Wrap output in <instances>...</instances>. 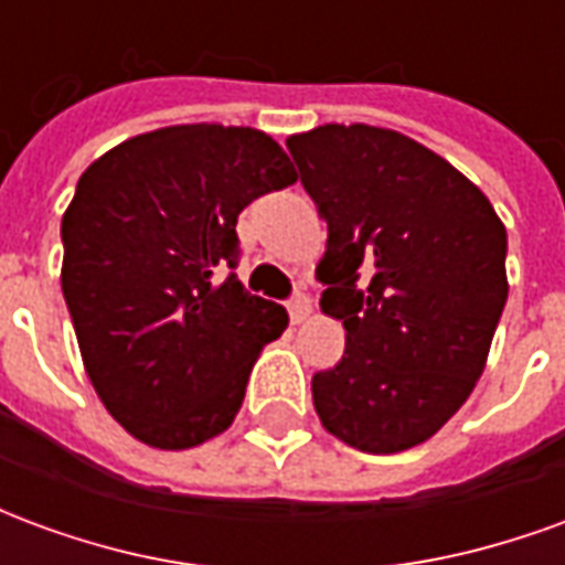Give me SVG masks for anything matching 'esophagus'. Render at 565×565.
<instances>
[{"label": "esophagus", "instance_id": "obj_1", "mask_svg": "<svg viewBox=\"0 0 565 565\" xmlns=\"http://www.w3.org/2000/svg\"><path fill=\"white\" fill-rule=\"evenodd\" d=\"M287 308H290V320H294V323H306V320L311 318V299H308L306 294H296Z\"/></svg>", "mask_w": 565, "mask_h": 565}]
</instances>
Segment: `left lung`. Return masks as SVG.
Listing matches in <instances>:
<instances>
[{
  "label": "left lung",
  "instance_id": "8db88e82",
  "mask_svg": "<svg viewBox=\"0 0 565 565\" xmlns=\"http://www.w3.org/2000/svg\"><path fill=\"white\" fill-rule=\"evenodd\" d=\"M327 221L320 311L344 354L311 379L327 433L366 454L436 436L481 379L509 299L505 226L478 186L396 129L323 124L287 139Z\"/></svg>",
  "mask_w": 565,
  "mask_h": 565
}]
</instances>
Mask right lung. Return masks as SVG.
Listing matches in <instances>:
<instances>
[{
  "label": "right lung",
  "instance_id": "right-lung-1",
  "mask_svg": "<svg viewBox=\"0 0 565 565\" xmlns=\"http://www.w3.org/2000/svg\"><path fill=\"white\" fill-rule=\"evenodd\" d=\"M281 145L250 127L181 124L105 150L63 214V296L108 415L150 448L221 436L287 311L245 294L235 221L294 184Z\"/></svg>",
  "mask_w": 565,
  "mask_h": 565
}]
</instances>
